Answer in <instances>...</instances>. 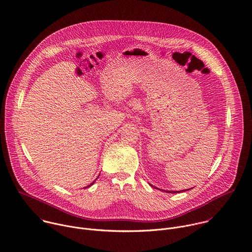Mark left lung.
<instances>
[{
  "label": "left lung",
  "instance_id": "obj_1",
  "mask_svg": "<svg viewBox=\"0 0 252 252\" xmlns=\"http://www.w3.org/2000/svg\"><path fill=\"white\" fill-rule=\"evenodd\" d=\"M188 190H189V189H188ZM183 191H184V190H183ZM183 191H182V192H183ZM185 191H186V190H185ZM164 192H167V193H171V194H173V193H180L179 191H164Z\"/></svg>",
  "mask_w": 252,
  "mask_h": 252
}]
</instances>
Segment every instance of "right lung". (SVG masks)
<instances>
[{
  "instance_id": "1",
  "label": "right lung",
  "mask_w": 252,
  "mask_h": 252,
  "mask_svg": "<svg viewBox=\"0 0 252 252\" xmlns=\"http://www.w3.org/2000/svg\"><path fill=\"white\" fill-rule=\"evenodd\" d=\"M94 182H95V181H94ZM94 182H92V183H91V184H90V185H89V186H87V187H90V186H92V185H93V184H94ZM87 187H86V188H87Z\"/></svg>"
}]
</instances>
